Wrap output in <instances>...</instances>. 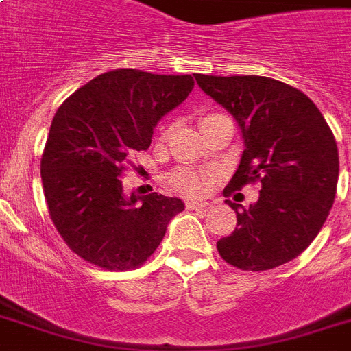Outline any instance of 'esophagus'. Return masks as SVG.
<instances>
[{
  "instance_id": "34e87169",
  "label": "esophagus",
  "mask_w": 351,
  "mask_h": 351,
  "mask_svg": "<svg viewBox=\"0 0 351 351\" xmlns=\"http://www.w3.org/2000/svg\"><path fill=\"white\" fill-rule=\"evenodd\" d=\"M187 209H206L209 208V202H198V200H187Z\"/></svg>"
}]
</instances>
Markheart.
<instances>
[{"label":"heart","instance_id":"1","mask_svg":"<svg viewBox=\"0 0 351 351\" xmlns=\"http://www.w3.org/2000/svg\"><path fill=\"white\" fill-rule=\"evenodd\" d=\"M211 117V114H208ZM204 117V118H208ZM209 175L206 173H200V171H193V169H176L173 175H171V184L178 189V191L186 193V195H200L208 189L209 186Z\"/></svg>","mask_w":351,"mask_h":351}]
</instances>
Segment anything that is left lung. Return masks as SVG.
I'll return each mask as SVG.
<instances>
[{"instance_id":"obj_1","label":"left lung","mask_w":351,"mask_h":351,"mask_svg":"<svg viewBox=\"0 0 351 351\" xmlns=\"http://www.w3.org/2000/svg\"><path fill=\"white\" fill-rule=\"evenodd\" d=\"M195 78L242 129L245 149L224 197L247 184L262 186L247 209L226 200L237 213V228L217 242L220 256L244 271L293 261L319 234L335 200L339 151L332 129L304 93L278 80Z\"/></svg>"}]
</instances>
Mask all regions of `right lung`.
I'll return each mask as SVG.
<instances>
[{
  "instance_id": "obj_1",
  "label": "right lung",
  "mask_w": 351,
  "mask_h": 351,
  "mask_svg": "<svg viewBox=\"0 0 351 351\" xmlns=\"http://www.w3.org/2000/svg\"><path fill=\"white\" fill-rule=\"evenodd\" d=\"M193 87L189 74L114 69L60 106L41 154V182L52 224L80 258L109 271L134 269L184 211L180 198L127 197L121 178L132 154L151 145L160 118Z\"/></svg>"
}]
</instances>
